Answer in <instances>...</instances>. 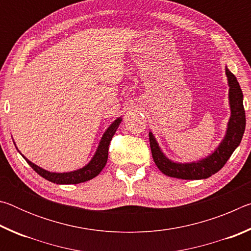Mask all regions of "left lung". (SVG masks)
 <instances>
[{
  "instance_id": "left-lung-1",
  "label": "left lung",
  "mask_w": 251,
  "mask_h": 251,
  "mask_svg": "<svg viewBox=\"0 0 251 251\" xmlns=\"http://www.w3.org/2000/svg\"><path fill=\"white\" fill-rule=\"evenodd\" d=\"M228 80V100L230 108L227 130L223 141L216 147L214 151L205 158L189 163H178L168 158L166 154L161 151L158 142L156 141L154 134L150 131V144L152 159L156 166L164 175L179 178V179H206L214 175L224 167L227 160L243 139L246 127V115L244 109V95L239 86V83L230 71L225 67Z\"/></svg>"
}]
</instances>
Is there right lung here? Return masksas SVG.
I'll list each match as a JSON object with an SVG mask.
<instances>
[{
    "label": "right lung",
    "instance_id": "obj_1",
    "mask_svg": "<svg viewBox=\"0 0 251 251\" xmlns=\"http://www.w3.org/2000/svg\"><path fill=\"white\" fill-rule=\"evenodd\" d=\"M121 122H122V116L116 118V120L107 127V129L105 130V133L103 134V136H101L99 146H97L95 154L93 155L92 159L88 161V164L85 165L84 167L76 169V171H73V172H67V173L49 172L46 171V169L37 166V165L32 163V161L28 160L23 154H21V152L20 154L23 156V158L27 161L29 166L39 174L40 176L45 178L46 180L54 182V184L70 185V184H79V182L91 180L99 175V174L101 172V169L105 167L106 163H107L109 143L112 141L114 134L116 133ZM16 150H18V147H16Z\"/></svg>",
    "mask_w": 251,
    "mask_h": 251
}]
</instances>
